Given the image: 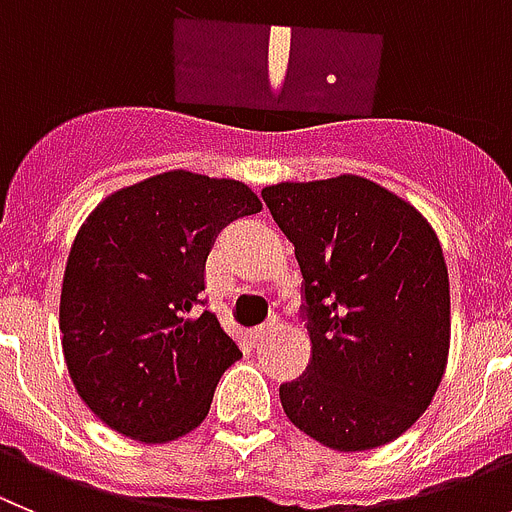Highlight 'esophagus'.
Here are the masks:
<instances>
[{"label":"esophagus","instance_id":"obj_1","mask_svg":"<svg viewBox=\"0 0 512 512\" xmlns=\"http://www.w3.org/2000/svg\"><path fill=\"white\" fill-rule=\"evenodd\" d=\"M273 329H275V319H270L265 321V324L255 326V329H252V336H255V339H262V336H267Z\"/></svg>","mask_w":512,"mask_h":512}]
</instances>
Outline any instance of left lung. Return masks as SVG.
Instances as JSON below:
<instances>
[{
  "instance_id": "obj_1",
  "label": "left lung",
  "mask_w": 512,
  "mask_h": 512,
  "mask_svg": "<svg viewBox=\"0 0 512 512\" xmlns=\"http://www.w3.org/2000/svg\"><path fill=\"white\" fill-rule=\"evenodd\" d=\"M296 247L311 359L280 385L303 434L365 451L405 434L444 377L449 275L434 229L359 176L262 188Z\"/></svg>"
}]
</instances>
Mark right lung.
Returning <instances> with one entry per match:
<instances>
[{"label": "right lung", "instance_id": "obj_1", "mask_svg": "<svg viewBox=\"0 0 512 512\" xmlns=\"http://www.w3.org/2000/svg\"><path fill=\"white\" fill-rule=\"evenodd\" d=\"M260 199L239 181L170 170L101 201L78 229L61 293L68 375L101 421L145 444L199 426L242 357L206 306V257Z\"/></svg>", "mask_w": 512, "mask_h": 512}]
</instances>
